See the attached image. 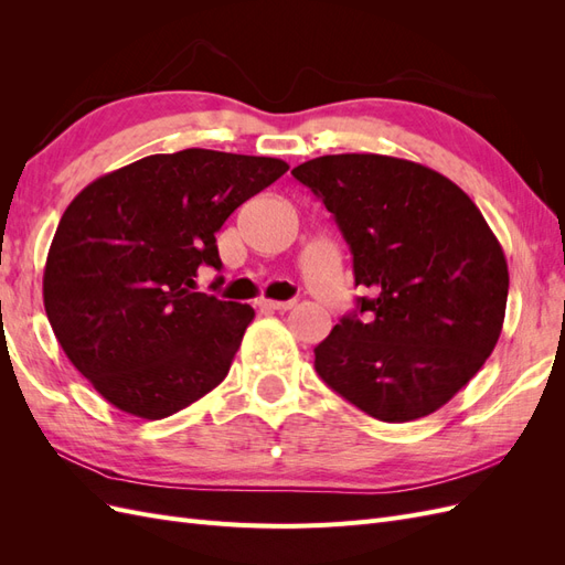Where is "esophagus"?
<instances>
[{
	"label": "esophagus",
	"mask_w": 565,
	"mask_h": 565,
	"mask_svg": "<svg viewBox=\"0 0 565 565\" xmlns=\"http://www.w3.org/2000/svg\"><path fill=\"white\" fill-rule=\"evenodd\" d=\"M297 301L295 299H287V301H273V299H259V306L262 309H268V311H289L292 309Z\"/></svg>",
	"instance_id": "34e87169"
}]
</instances>
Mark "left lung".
Instances as JSON below:
<instances>
[{"label": "left lung", "mask_w": 565, "mask_h": 565, "mask_svg": "<svg viewBox=\"0 0 565 565\" xmlns=\"http://www.w3.org/2000/svg\"><path fill=\"white\" fill-rule=\"evenodd\" d=\"M353 254L358 311L313 349L320 380L382 422L436 413L498 344L509 270L481 210L434 169L374 152L292 169Z\"/></svg>", "instance_id": "obj_1"}]
</instances>
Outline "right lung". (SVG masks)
I'll return each instance as SVG.
<instances>
[{
	"label": "right lung",
	"mask_w": 565,
	"mask_h": 565,
	"mask_svg": "<svg viewBox=\"0 0 565 565\" xmlns=\"http://www.w3.org/2000/svg\"><path fill=\"white\" fill-rule=\"evenodd\" d=\"M287 169L188 148L136 160L67 204L44 266V309L110 405L164 419L224 382L254 309L195 292L198 270L221 268L216 231Z\"/></svg>",
	"instance_id": "add662e5"
}]
</instances>
